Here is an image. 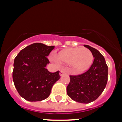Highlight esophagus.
<instances>
[{
  "mask_svg": "<svg viewBox=\"0 0 122 122\" xmlns=\"http://www.w3.org/2000/svg\"><path fill=\"white\" fill-rule=\"evenodd\" d=\"M65 74V71H63V70L60 71V73H59V75H60V76H62L63 75H64Z\"/></svg>",
  "mask_w": 122,
  "mask_h": 122,
  "instance_id": "obj_1",
  "label": "esophagus"
}]
</instances>
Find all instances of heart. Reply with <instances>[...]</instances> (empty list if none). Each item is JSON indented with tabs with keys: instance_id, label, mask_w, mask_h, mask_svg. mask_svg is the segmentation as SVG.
Listing matches in <instances>:
<instances>
[{
	"instance_id": "b5f03b06",
	"label": "heart",
	"mask_w": 122,
	"mask_h": 122,
	"mask_svg": "<svg viewBox=\"0 0 122 122\" xmlns=\"http://www.w3.org/2000/svg\"><path fill=\"white\" fill-rule=\"evenodd\" d=\"M93 54L87 48H68L61 51L57 60L65 64H70L72 69L77 73L84 71L91 66L93 62Z\"/></svg>"
}]
</instances>
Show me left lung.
<instances>
[{
    "label": "left lung",
    "mask_w": 122,
    "mask_h": 122,
    "mask_svg": "<svg viewBox=\"0 0 122 122\" xmlns=\"http://www.w3.org/2000/svg\"><path fill=\"white\" fill-rule=\"evenodd\" d=\"M94 57L91 68L79 75H70L67 86V94L71 99L81 103H89L98 98L108 81V66L104 56L97 50L88 45Z\"/></svg>",
    "instance_id": "left-lung-1"
}]
</instances>
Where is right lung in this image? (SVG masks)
Here are the masks:
<instances>
[{"mask_svg":"<svg viewBox=\"0 0 122 122\" xmlns=\"http://www.w3.org/2000/svg\"><path fill=\"white\" fill-rule=\"evenodd\" d=\"M54 46L34 43L19 52L14 61L12 78L19 94L28 101H41L49 96L52 87L60 78L59 71L46 68L47 56Z\"/></svg>","mask_w":122,"mask_h":122,"instance_id":"obj_1","label":"right lung"}]
</instances>
